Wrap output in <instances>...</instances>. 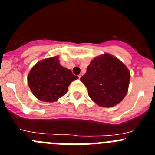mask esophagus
Segmentation results:
<instances>
[{"label":"esophagus","mask_w":155,"mask_h":155,"mask_svg":"<svg viewBox=\"0 0 155 155\" xmlns=\"http://www.w3.org/2000/svg\"><path fill=\"white\" fill-rule=\"evenodd\" d=\"M82 76H83V74H80L78 75V78H81Z\"/></svg>","instance_id":"obj_1"}]
</instances>
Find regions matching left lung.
I'll use <instances>...</instances> for the list:
<instances>
[{
    "label": "left lung",
    "instance_id": "8db88e82",
    "mask_svg": "<svg viewBox=\"0 0 155 155\" xmlns=\"http://www.w3.org/2000/svg\"><path fill=\"white\" fill-rule=\"evenodd\" d=\"M130 79L127 66L108 53L94 57L81 78L90 98L102 107H113L124 99Z\"/></svg>",
    "mask_w": 155,
    "mask_h": 155
}]
</instances>
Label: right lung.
I'll use <instances>...</instances> for the list:
<instances>
[{
    "label": "right lung",
    "instance_id": "add662e5",
    "mask_svg": "<svg viewBox=\"0 0 155 155\" xmlns=\"http://www.w3.org/2000/svg\"><path fill=\"white\" fill-rule=\"evenodd\" d=\"M78 78L71 70L61 65L57 56L37 63L28 74V84L38 99L53 102L64 96L70 84Z\"/></svg>",
    "mask_w": 155,
    "mask_h": 155
}]
</instances>
